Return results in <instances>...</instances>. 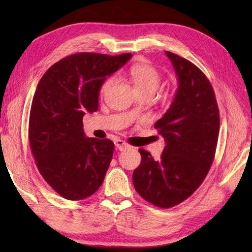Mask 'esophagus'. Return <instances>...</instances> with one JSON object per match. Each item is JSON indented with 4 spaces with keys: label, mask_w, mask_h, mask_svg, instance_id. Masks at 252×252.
Listing matches in <instances>:
<instances>
[{
    "label": "esophagus",
    "mask_w": 252,
    "mask_h": 252,
    "mask_svg": "<svg viewBox=\"0 0 252 252\" xmlns=\"http://www.w3.org/2000/svg\"><path fill=\"white\" fill-rule=\"evenodd\" d=\"M115 145H116V147H117L118 149H119V151H123V149L130 148L129 144H127L126 142H125V141H122V140H116Z\"/></svg>",
    "instance_id": "esophagus-1"
}]
</instances>
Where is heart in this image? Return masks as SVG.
<instances>
[{
  "label": "heart",
  "mask_w": 252,
  "mask_h": 252,
  "mask_svg": "<svg viewBox=\"0 0 252 252\" xmlns=\"http://www.w3.org/2000/svg\"><path fill=\"white\" fill-rule=\"evenodd\" d=\"M129 77L131 81L134 84V88L137 93L141 92H152L155 93L160 83H161V74L157 70L156 67H154L152 63H134L129 69ZM116 82L115 77H108L104 80L99 88V96L104 97L110 89L114 87ZM133 115L135 114V110L131 111Z\"/></svg>",
  "instance_id": "b5f03b06"
}]
</instances>
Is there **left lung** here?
Here are the masks:
<instances>
[{
    "mask_svg": "<svg viewBox=\"0 0 252 252\" xmlns=\"http://www.w3.org/2000/svg\"><path fill=\"white\" fill-rule=\"evenodd\" d=\"M165 54L179 80L172 104L155 125L167 145L159 160L138 149L142 161L133 184L146 201L167 209L187 199L206 179L216 155L220 114L206 74L185 58Z\"/></svg>",
    "mask_w": 252,
    "mask_h": 252,
    "instance_id": "obj_1",
    "label": "left lung"
}]
</instances>
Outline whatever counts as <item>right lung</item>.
Masks as SVG:
<instances>
[{
  "label": "right lung",
  "instance_id": "1",
  "mask_svg": "<svg viewBox=\"0 0 252 252\" xmlns=\"http://www.w3.org/2000/svg\"><path fill=\"white\" fill-rule=\"evenodd\" d=\"M132 54L77 53L47 69L37 84L29 117V143L37 170L68 200L92 196L103 184L115 145L85 137L83 116L97 111L104 80Z\"/></svg>",
  "mask_w": 252,
  "mask_h": 252
}]
</instances>
